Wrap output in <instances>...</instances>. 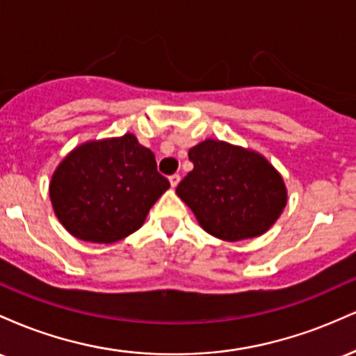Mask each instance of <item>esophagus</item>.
I'll return each mask as SVG.
<instances>
[{
  "label": "esophagus",
  "mask_w": 356,
  "mask_h": 356,
  "mask_svg": "<svg viewBox=\"0 0 356 356\" xmlns=\"http://www.w3.org/2000/svg\"><path fill=\"white\" fill-rule=\"evenodd\" d=\"M169 181H170V186L177 187V184L181 182V175H179V174H172V175H170V177H169Z\"/></svg>",
  "instance_id": "34e87169"
}]
</instances>
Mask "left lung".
Segmentation results:
<instances>
[{
  "label": "left lung",
  "instance_id": "obj_1",
  "mask_svg": "<svg viewBox=\"0 0 356 356\" xmlns=\"http://www.w3.org/2000/svg\"><path fill=\"white\" fill-rule=\"evenodd\" d=\"M194 164L177 186L209 234L241 241L266 232L286 206L281 175L259 154L226 142L204 140L189 150Z\"/></svg>",
  "mask_w": 356,
  "mask_h": 356
}]
</instances>
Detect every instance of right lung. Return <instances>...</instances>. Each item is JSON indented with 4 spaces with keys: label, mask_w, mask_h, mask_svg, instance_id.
<instances>
[{
    "label": "right lung",
    "mask_w": 356,
    "mask_h": 356,
    "mask_svg": "<svg viewBox=\"0 0 356 356\" xmlns=\"http://www.w3.org/2000/svg\"><path fill=\"white\" fill-rule=\"evenodd\" d=\"M169 187L154 154L125 134L67 155L51 177L50 197L70 234L110 244L136 232Z\"/></svg>",
    "instance_id": "1"
}]
</instances>
